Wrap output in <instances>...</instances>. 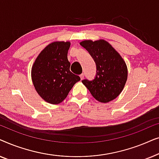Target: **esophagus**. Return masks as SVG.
<instances>
[{"label":"esophagus","instance_id":"esophagus-1","mask_svg":"<svg viewBox=\"0 0 159 159\" xmlns=\"http://www.w3.org/2000/svg\"><path fill=\"white\" fill-rule=\"evenodd\" d=\"M80 79H81V80H83V78H84V75H83V74H81V75H80Z\"/></svg>","mask_w":159,"mask_h":159}]
</instances>
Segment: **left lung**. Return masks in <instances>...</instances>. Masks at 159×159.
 Masks as SVG:
<instances>
[{
	"label": "left lung",
	"instance_id": "obj_1",
	"mask_svg": "<svg viewBox=\"0 0 159 159\" xmlns=\"http://www.w3.org/2000/svg\"><path fill=\"white\" fill-rule=\"evenodd\" d=\"M96 64L97 73L92 81L82 80L91 95L101 103H108L119 96L127 80V64L118 52L104 40L82 41Z\"/></svg>",
	"mask_w": 159,
	"mask_h": 159
}]
</instances>
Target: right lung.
Wrapping results in <instances>:
<instances>
[{"mask_svg":"<svg viewBox=\"0 0 159 159\" xmlns=\"http://www.w3.org/2000/svg\"><path fill=\"white\" fill-rule=\"evenodd\" d=\"M70 42L56 41L47 45L34 61L31 77L39 95L51 104H58L68 95L80 77L70 71L67 53Z\"/></svg>","mask_w":159,"mask_h":159,"instance_id":"add662e5","label":"right lung"}]
</instances>
